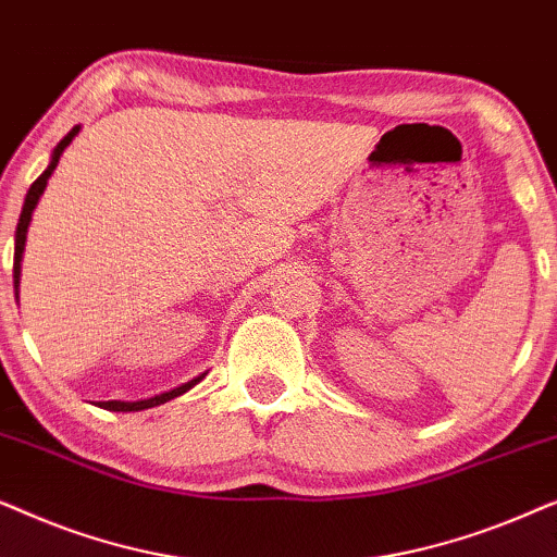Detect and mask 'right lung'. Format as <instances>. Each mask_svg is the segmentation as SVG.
Instances as JSON below:
<instances>
[{"label": "right lung", "instance_id": "1", "mask_svg": "<svg viewBox=\"0 0 557 557\" xmlns=\"http://www.w3.org/2000/svg\"><path fill=\"white\" fill-rule=\"evenodd\" d=\"M78 132H81V126H73L71 132H67V136H63V141H60L58 147H55V151H52V159H50L48 170H45V172L40 174V177H37V180L33 182V187L27 189L25 205H22V212H20L17 233H14V286H20V263H22V250H25V240H27V225H29V220H33V210H35V205H37V200H40V195H42L45 185H48V180H50L52 170H55V166H58V162H60V154H63L65 147H67V144L73 141V136L78 134ZM202 377H205V372H202L200 377L189 380V383L180 385V387H174V391H170V393L154 395V398H149V400H136V403H124V400H101V403H98V406L106 408V410H113V413H128V410H144V408H154V406H162V403H166V400L177 398V395H182V393H187L189 387L200 383Z\"/></svg>", "mask_w": 557, "mask_h": 557}]
</instances>
